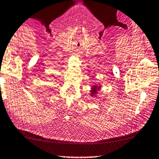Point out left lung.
I'll return each instance as SVG.
<instances>
[{
    "instance_id": "obj_1",
    "label": "left lung",
    "mask_w": 159,
    "mask_h": 159,
    "mask_svg": "<svg viewBox=\"0 0 159 159\" xmlns=\"http://www.w3.org/2000/svg\"><path fill=\"white\" fill-rule=\"evenodd\" d=\"M101 85L100 84H94L91 86V89L90 90V96L91 97H97V94L99 92L101 89Z\"/></svg>"
}]
</instances>
